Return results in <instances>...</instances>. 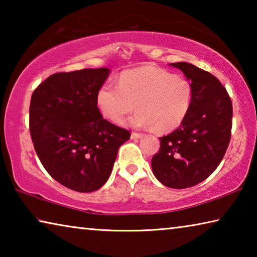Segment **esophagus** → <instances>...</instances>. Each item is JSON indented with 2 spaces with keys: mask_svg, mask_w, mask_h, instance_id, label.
<instances>
[{
  "mask_svg": "<svg viewBox=\"0 0 257 257\" xmlns=\"http://www.w3.org/2000/svg\"><path fill=\"white\" fill-rule=\"evenodd\" d=\"M144 136V134H141V133H132V139H138V138H142Z\"/></svg>",
  "mask_w": 257,
  "mask_h": 257,
  "instance_id": "obj_1",
  "label": "esophagus"
}]
</instances>
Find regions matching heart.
I'll use <instances>...</instances> for the list:
<instances>
[{"label":"heart","mask_w":257,"mask_h":257,"mask_svg":"<svg viewBox=\"0 0 257 257\" xmlns=\"http://www.w3.org/2000/svg\"><path fill=\"white\" fill-rule=\"evenodd\" d=\"M193 101V87L185 78L158 68L135 69L120 76L118 86L111 82L98 89L96 104L106 120L122 123L134 110L129 123L169 133L184 122Z\"/></svg>","instance_id":"1"}]
</instances>
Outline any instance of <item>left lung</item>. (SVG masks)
<instances>
[{"label":"left lung","instance_id":"1","mask_svg":"<svg viewBox=\"0 0 257 257\" xmlns=\"http://www.w3.org/2000/svg\"><path fill=\"white\" fill-rule=\"evenodd\" d=\"M193 87V101L184 122L160 137L152 170L161 184L175 189L205 180L222 161L232 127V103L216 77L187 62L170 63Z\"/></svg>","mask_w":257,"mask_h":257}]
</instances>
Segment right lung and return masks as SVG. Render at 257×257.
<instances>
[{
	"label": "right lung",
	"mask_w": 257,
	"mask_h": 257,
	"mask_svg": "<svg viewBox=\"0 0 257 257\" xmlns=\"http://www.w3.org/2000/svg\"><path fill=\"white\" fill-rule=\"evenodd\" d=\"M107 68L50 76L34 90L29 130L35 151L49 175L72 190L90 193L110 177L128 130L103 119L96 95Z\"/></svg>",
	"instance_id": "obj_1"
}]
</instances>
